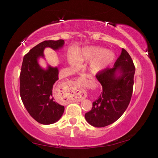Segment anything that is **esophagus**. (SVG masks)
Instances as JSON below:
<instances>
[{
  "label": "esophagus",
  "instance_id": "esophagus-1",
  "mask_svg": "<svg viewBox=\"0 0 158 158\" xmlns=\"http://www.w3.org/2000/svg\"><path fill=\"white\" fill-rule=\"evenodd\" d=\"M81 78H82V79L85 80V81H88V78H89V77H88V76L86 75V74H84V75H82L81 77ZM78 95H79L78 98H79V100H82V99H84L85 97V91H84V90H80V91L79 92V94Z\"/></svg>",
  "mask_w": 158,
  "mask_h": 158
}]
</instances>
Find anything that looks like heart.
<instances>
[{"mask_svg": "<svg viewBox=\"0 0 158 158\" xmlns=\"http://www.w3.org/2000/svg\"><path fill=\"white\" fill-rule=\"evenodd\" d=\"M74 58H69L71 65L77 66L78 62L89 61V69L93 73H98L110 66L116 59L113 52L101 47L88 46L76 49L73 52Z\"/></svg>", "mask_w": 158, "mask_h": 158, "instance_id": "obj_1", "label": "heart"}]
</instances>
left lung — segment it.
<instances>
[{"mask_svg":"<svg viewBox=\"0 0 158 158\" xmlns=\"http://www.w3.org/2000/svg\"><path fill=\"white\" fill-rule=\"evenodd\" d=\"M135 67L127 52L122 49L113 68H106L96 74L102 86V93L93 102L85 118L90 125L102 127L112 124L126 110L132 98Z\"/></svg>","mask_w":158,"mask_h":158,"instance_id":"1","label":"left lung"}]
</instances>
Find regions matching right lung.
I'll list each match as a JSON object with an SVG mask.
<instances>
[{"label": "right lung", "instance_id": "right-lung-1", "mask_svg": "<svg viewBox=\"0 0 158 158\" xmlns=\"http://www.w3.org/2000/svg\"><path fill=\"white\" fill-rule=\"evenodd\" d=\"M63 40H46L36 45L24 56L20 74V95L29 114L40 123L50 125L57 122L65 107L53 97V86L58 80V67L40 65L38 59L44 58V50L50 47L56 51L63 47Z\"/></svg>", "mask_w": 158, "mask_h": 158}]
</instances>
